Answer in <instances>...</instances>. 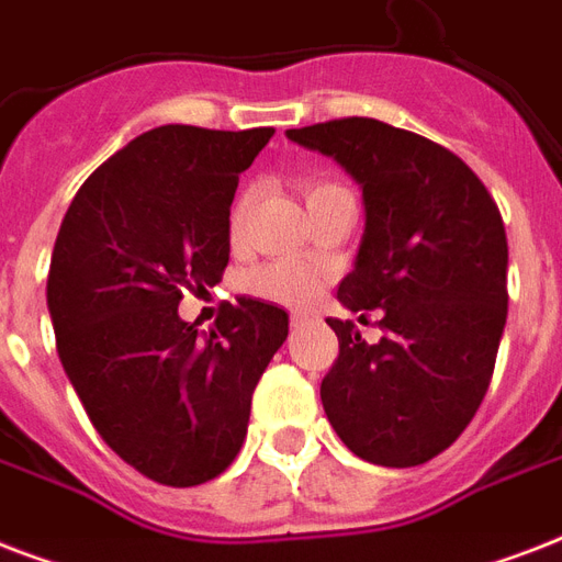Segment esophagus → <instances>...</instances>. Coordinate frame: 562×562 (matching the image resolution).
Returning a JSON list of instances; mask_svg holds the SVG:
<instances>
[{
    "instance_id": "obj_1",
    "label": "esophagus",
    "mask_w": 562,
    "mask_h": 562,
    "mask_svg": "<svg viewBox=\"0 0 562 562\" xmlns=\"http://www.w3.org/2000/svg\"><path fill=\"white\" fill-rule=\"evenodd\" d=\"M317 321V312H308V308H300V312H291V326H308Z\"/></svg>"
}]
</instances>
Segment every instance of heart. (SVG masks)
<instances>
[{
    "mask_svg": "<svg viewBox=\"0 0 562 562\" xmlns=\"http://www.w3.org/2000/svg\"><path fill=\"white\" fill-rule=\"evenodd\" d=\"M341 187L335 183H308L306 187V201H315L321 194L338 192ZM254 203V192L247 189L241 198L236 201V210H233V233L241 229L247 218V210ZM247 291L256 294V297L271 300V303H282V306H297V303H306L308 297H315V291L321 289V280H317L315 271H308L303 265H289V262H273L262 265V268H254L247 273Z\"/></svg>",
    "mask_w": 562,
    "mask_h": 562,
    "instance_id": "b5f03b06",
    "label": "heart"
}]
</instances>
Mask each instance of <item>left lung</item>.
Wrapping results in <instances>:
<instances>
[{"instance_id":"left-lung-1","label":"left lung","mask_w":562,"mask_h":562,"mask_svg":"<svg viewBox=\"0 0 562 562\" xmlns=\"http://www.w3.org/2000/svg\"><path fill=\"white\" fill-rule=\"evenodd\" d=\"M285 136L333 157L361 187L364 236L338 300L382 315L375 344L352 321L326 317L341 344L321 382L326 417L364 461H431L470 426L496 368L507 321L502 212L461 157L379 119Z\"/></svg>"}]
</instances>
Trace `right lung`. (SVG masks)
<instances>
[{
  "mask_svg": "<svg viewBox=\"0 0 562 562\" xmlns=\"http://www.w3.org/2000/svg\"><path fill=\"white\" fill-rule=\"evenodd\" d=\"M273 127L162 125L83 180L48 268L57 356L104 443L145 479L194 487L241 449L250 400L289 315L221 306L210 333L180 321L183 291L229 259V203Z\"/></svg>",
  "mask_w": 562,
  "mask_h": 562,
  "instance_id": "1",
  "label": "right lung"
}]
</instances>
